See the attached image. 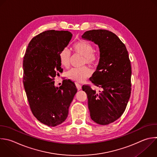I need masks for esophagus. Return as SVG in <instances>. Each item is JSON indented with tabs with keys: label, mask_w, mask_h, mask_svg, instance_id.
Returning a JSON list of instances; mask_svg holds the SVG:
<instances>
[{
	"label": "esophagus",
	"mask_w": 157,
	"mask_h": 157,
	"mask_svg": "<svg viewBox=\"0 0 157 157\" xmlns=\"http://www.w3.org/2000/svg\"><path fill=\"white\" fill-rule=\"evenodd\" d=\"M75 86H76V87H77V88L78 90H80L82 89V85H81L80 84H79L78 83L76 82V83H75Z\"/></svg>",
	"instance_id": "obj_1"
}]
</instances>
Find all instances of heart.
Here are the masks:
<instances>
[{
	"instance_id": "heart-1",
	"label": "heart",
	"mask_w": 157,
	"mask_h": 157,
	"mask_svg": "<svg viewBox=\"0 0 157 157\" xmlns=\"http://www.w3.org/2000/svg\"><path fill=\"white\" fill-rule=\"evenodd\" d=\"M72 50L75 53L79 54L83 56V64H88L91 66L96 65L99 59L98 53L94 50L93 45L86 41H78L75 43L72 47ZM58 58L61 65L67 67L70 64L71 53L67 48L62 49L59 54ZM91 74V69L86 67L72 68L67 71L66 75L68 78L81 82L90 76Z\"/></svg>"
}]
</instances>
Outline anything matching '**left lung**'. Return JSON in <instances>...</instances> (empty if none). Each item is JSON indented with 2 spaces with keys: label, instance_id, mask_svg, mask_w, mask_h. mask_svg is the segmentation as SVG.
Instances as JSON below:
<instances>
[{
  "label": "left lung",
  "instance_id": "8db88e82",
  "mask_svg": "<svg viewBox=\"0 0 157 157\" xmlns=\"http://www.w3.org/2000/svg\"><path fill=\"white\" fill-rule=\"evenodd\" d=\"M82 37L94 42L99 48V64L90 80L101 90L96 91L86 85L82 90L87 94L91 118L98 124L106 125L121 116L131 95L128 52L120 39L107 30L88 31Z\"/></svg>",
  "mask_w": 157,
  "mask_h": 157
}]
</instances>
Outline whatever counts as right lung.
<instances>
[{
	"label": "right lung",
	"mask_w": 157,
	"mask_h": 157,
	"mask_svg": "<svg viewBox=\"0 0 157 157\" xmlns=\"http://www.w3.org/2000/svg\"><path fill=\"white\" fill-rule=\"evenodd\" d=\"M72 34L67 31L48 30L32 39L23 59V85L30 109L42 123L55 126L67 117L69 107L77 90L65 80L58 89L55 77L62 72L58 54Z\"/></svg>",
	"instance_id": "add662e5"
}]
</instances>
